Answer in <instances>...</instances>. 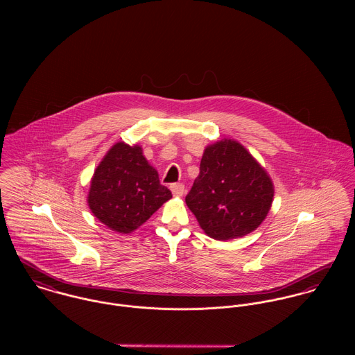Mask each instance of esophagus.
<instances>
[{
	"label": "esophagus",
	"mask_w": 355,
	"mask_h": 355,
	"mask_svg": "<svg viewBox=\"0 0 355 355\" xmlns=\"http://www.w3.org/2000/svg\"><path fill=\"white\" fill-rule=\"evenodd\" d=\"M171 191L175 197H182L184 194V184H182V183L171 184Z\"/></svg>",
	"instance_id": "esophagus-1"
}]
</instances>
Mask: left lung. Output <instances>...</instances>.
Returning <instances> with one entry per match:
<instances>
[{
    "instance_id": "obj_1",
    "label": "left lung",
    "mask_w": 355,
    "mask_h": 355,
    "mask_svg": "<svg viewBox=\"0 0 355 355\" xmlns=\"http://www.w3.org/2000/svg\"><path fill=\"white\" fill-rule=\"evenodd\" d=\"M273 194L272 179L246 148L223 139L205 149L186 203L207 236L225 242L257 230Z\"/></svg>"
}]
</instances>
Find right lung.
<instances>
[{
    "label": "right lung",
    "mask_w": 355,
    "mask_h": 355,
    "mask_svg": "<svg viewBox=\"0 0 355 355\" xmlns=\"http://www.w3.org/2000/svg\"><path fill=\"white\" fill-rule=\"evenodd\" d=\"M172 198L139 145L114 144L94 171L87 202L112 231L130 234Z\"/></svg>",
    "instance_id": "obj_1"
}]
</instances>
